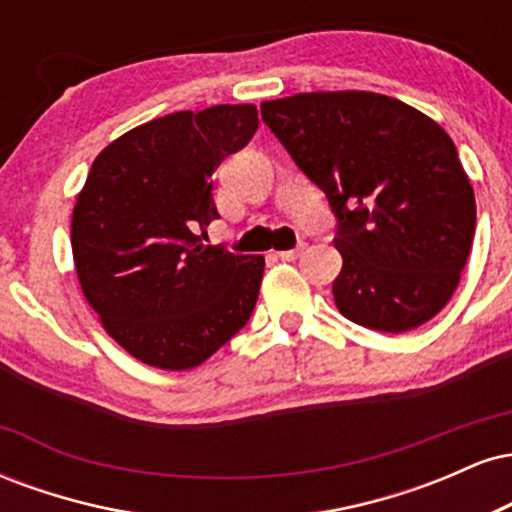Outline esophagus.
<instances>
[{"label":"esophagus","instance_id":"esophagus-1","mask_svg":"<svg viewBox=\"0 0 512 512\" xmlns=\"http://www.w3.org/2000/svg\"><path fill=\"white\" fill-rule=\"evenodd\" d=\"M303 252H305V243H298L293 250H281V252H276V257H279V260H284V262H293L298 255H303Z\"/></svg>","mask_w":512,"mask_h":512}]
</instances>
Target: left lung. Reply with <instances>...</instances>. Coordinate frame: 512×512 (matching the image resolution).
<instances>
[{"label":"left lung","mask_w":512,"mask_h":512,"mask_svg":"<svg viewBox=\"0 0 512 512\" xmlns=\"http://www.w3.org/2000/svg\"><path fill=\"white\" fill-rule=\"evenodd\" d=\"M260 110L337 219L339 313L392 334L438 315L460 284L477 223L445 129L370 91L296 93Z\"/></svg>","instance_id":"left-lung-1"}]
</instances>
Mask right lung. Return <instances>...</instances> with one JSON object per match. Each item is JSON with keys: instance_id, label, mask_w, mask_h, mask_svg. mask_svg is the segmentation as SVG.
<instances>
[{"instance_id": "1", "label": "right lung", "mask_w": 512, "mask_h": 512, "mask_svg": "<svg viewBox=\"0 0 512 512\" xmlns=\"http://www.w3.org/2000/svg\"><path fill=\"white\" fill-rule=\"evenodd\" d=\"M255 105H214L129 129L93 161L72 216L86 301L105 332L163 370L204 363L250 320L264 257L204 245L211 175L257 132Z\"/></svg>"}]
</instances>
